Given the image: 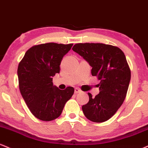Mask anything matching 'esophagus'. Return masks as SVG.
Listing matches in <instances>:
<instances>
[{
	"label": "esophagus",
	"mask_w": 148,
	"mask_h": 148,
	"mask_svg": "<svg viewBox=\"0 0 148 148\" xmlns=\"http://www.w3.org/2000/svg\"><path fill=\"white\" fill-rule=\"evenodd\" d=\"M74 92H75L76 94H77V93H80V92H81V90H80V89H79V88H76L75 89H74Z\"/></svg>",
	"instance_id": "34e87169"
}]
</instances>
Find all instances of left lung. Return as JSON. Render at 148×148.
<instances>
[{
  "label": "left lung",
  "mask_w": 148,
  "mask_h": 148,
  "mask_svg": "<svg viewBox=\"0 0 148 148\" xmlns=\"http://www.w3.org/2000/svg\"><path fill=\"white\" fill-rule=\"evenodd\" d=\"M91 65L92 75L100 80L99 94L88 93L89 100L82 106L87 119L95 123L110 119L125 100L131 71L120 48L103 43H77L72 47Z\"/></svg>",
  "instance_id": "left-lung-1"
}]
</instances>
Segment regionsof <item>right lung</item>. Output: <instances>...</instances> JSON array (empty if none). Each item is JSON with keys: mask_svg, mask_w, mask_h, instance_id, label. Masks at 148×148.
Masks as SVG:
<instances>
[{"mask_svg": "<svg viewBox=\"0 0 148 148\" xmlns=\"http://www.w3.org/2000/svg\"><path fill=\"white\" fill-rule=\"evenodd\" d=\"M72 45L55 42L34 45L19 63L17 74L21 95L32 114L43 121L58 118L74 94L72 87L61 90L52 83L53 76L60 72L63 56Z\"/></svg>", "mask_w": 148, "mask_h": 148, "instance_id": "right-lung-1", "label": "right lung"}]
</instances>
